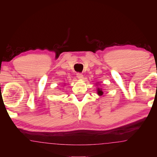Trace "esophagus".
Instances as JSON below:
<instances>
[{"label": "esophagus", "mask_w": 157, "mask_h": 157, "mask_svg": "<svg viewBox=\"0 0 157 157\" xmlns=\"http://www.w3.org/2000/svg\"><path fill=\"white\" fill-rule=\"evenodd\" d=\"M77 78H78V79H82L83 78V75H82V74L80 73H77Z\"/></svg>", "instance_id": "obj_1"}]
</instances>
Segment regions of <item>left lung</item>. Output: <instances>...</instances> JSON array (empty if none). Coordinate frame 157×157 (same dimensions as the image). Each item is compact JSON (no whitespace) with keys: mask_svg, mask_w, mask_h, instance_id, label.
<instances>
[{"mask_svg":"<svg viewBox=\"0 0 157 157\" xmlns=\"http://www.w3.org/2000/svg\"><path fill=\"white\" fill-rule=\"evenodd\" d=\"M97 92H98V94L99 95H103V91H102V89H100V88H98V89H97Z\"/></svg>","mask_w":157,"mask_h":157,"instance_id":"obj_1","label":"left lung"}]
</instances>
